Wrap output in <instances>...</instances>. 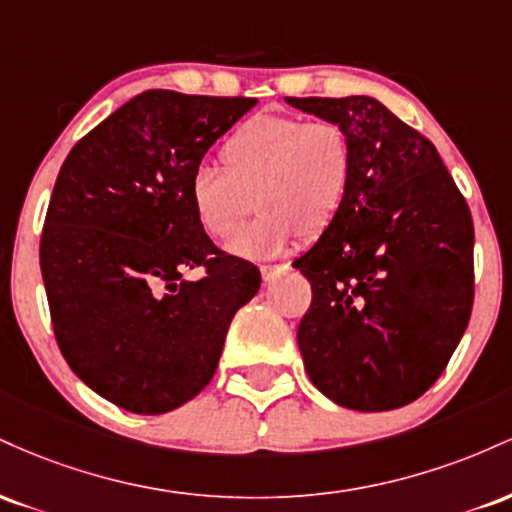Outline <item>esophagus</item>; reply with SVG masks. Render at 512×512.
I'll use <instances>...</instances> for the list:
<instances>
[{
	"instance_id": "1",
	"label": "esophagus",
	"mask_w": 512,
	"mask_h": 512,
	"mask_svg": "<svg viewBox=\"0 0 512 512\" xmlns=\"http://www.w3.org/2000/svg\"><path fill=\"white\" fill-rule=\"evenodd\" d=\"M286 269H289V264H286V262H281V264H262V279L269 284V281H274L276 276L284 274Z\"/></svg>"
}]
</instances>
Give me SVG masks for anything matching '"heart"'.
Here are the masks:
<instances>
[{
	"label": "heart",
	"mask_w": 512,
	"mask_h": 512,
	"mask_svg": "<svg viewBox=\"0 0 512 512\" xmlns=\"http://www.w3.org/2000/svg\"><path fill=\"white\" fill-rule=\"evenodd\" d=\"M221 166L199 163L187 180V202L204 233L236 231L255 195V221L228 240L238 257H274L301 236H320L337 221L354 180V146L330 120L260 115L221 146Z\"/></svg>",
	"instance_id": "b5f03b06"
}]
</instances>
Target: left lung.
I'll list each match as a JSON object with an SVG mask.
<instances>
[{"mask_svg": "<svg viewBox=\"0 0 512 512\" xmlns=\"http://www.w3.org/2000/svg\"><path fill=\"white\" fill-rule=\"evenodd\" d=\"M354 146L337 221L293 262L313 301L298 325L305 370L332 402L390 411L440 378L474 303V223L436 146L368 96L286 98Z\"/></svg>", "mask_w": 512, "mask_h": 512, "instance_id": "obj_1", "label": "left lung"}]
</instances>
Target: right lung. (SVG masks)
<instances>
[{
  "instance_id": "obj_1",
  "label": "right lung",
  "mask_w": 512,
  "mask_h": 512,
  "mask_svg": "<svg viewBox=\"0 0 512 512\" xmlns=\"http://www.w3.org/2000/svg\"><path fill=\"white\" fill-rule=\"evenodd\" d=\"M255 103L154 88L64 158L40 236L52 330L69 368L117 407L166 414L197 397L260 289V269L216 248L187 202L192 168ZM197 266L202 280L181 279Z\"/></svg>"
}]
</instances>
